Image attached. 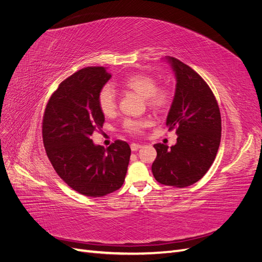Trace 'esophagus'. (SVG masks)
<instances>
[{
  "mask_svg": "<svg viewBox=\"0 0 262 262\" xmlns=\"http://www.w3.org/2000/svg\"><path fill=\"white\" fill-rule=\"evenodd\" d=\"M139 148H141L140 144H137V143H132L131 144V149L133 150V152H136V150H138Z\"/></svg>",
  "mask_w": 262,
  "mask_h": 262,
  "instance_id": "esophagus-1",
  "label": "esophagus"
}]
</instances>
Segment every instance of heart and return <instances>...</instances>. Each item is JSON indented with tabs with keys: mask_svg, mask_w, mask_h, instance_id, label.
<instances>
[{
	"mask_svg": "<svg viewBox=\"0 0 262 262\" xmlns=\"http://www.w3.org/2000/svg\"><path fill=\"white\" fill-rule=\"evenodd\" d=\"M125 89L133 91L143 97L146 105L155 110L163 112L168 108L171 101V94L167 87L157 86V81L152 75L145 73H133L126 76L123 81ZM98 107L105 116H112L117 109V97L113 86L105 85L98 94ZM149 125L147 119H125L123 121V129L131 134H139L144 128Z\"/></svg>",
	"mask_w": 262,
	"mask_h": 262,
	"instance_id": "heart-1",
	"label": "heart"
}]
</instances>
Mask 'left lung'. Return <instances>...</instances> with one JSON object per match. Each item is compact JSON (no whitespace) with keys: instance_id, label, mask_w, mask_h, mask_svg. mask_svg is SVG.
I'll use <instances>...</instances> for the list:
<instances>
[{"instance_id":"left-lung-1","label":"left lung","mask_w":262,"mask_h":262,"mask_svg":"<svg viewBox=\"0 0 262 262\" xmlns=\"http://www.w3.org/2000/svg\"><path fill=\"white\" fill-rule=\"evenodd\" d=\"M176 76V92L166 120L176 129L177 143L154 145L152 165L162 185L185 188L199 181L213 164L221 142L222 121L213 92L194 70L176 58L166 57Z\"/></svg>"}]
</instances>
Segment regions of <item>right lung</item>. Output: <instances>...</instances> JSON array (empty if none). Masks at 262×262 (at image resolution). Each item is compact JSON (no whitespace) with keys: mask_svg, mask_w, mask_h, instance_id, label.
Masks as SVG:
<instances>
[{"mask_svg":"<svg viewBox=\"0 0 262 262\" xmlns=\"http://www.w3.org/2000/svg\"><path fill=\"white\" fill-rule=\"evenodd\" d=\"M110 77L102 67L77 71L51 95L42 119L43 145L54 170L69 187L93 198L123 185L131 155L124 141L105 148L92 140L105 122L98 94Z\"/></svg>","mask_w":262,"mask_h":262,"instance_id":"right-lung-1","label":"right lung"}]
</instances>
